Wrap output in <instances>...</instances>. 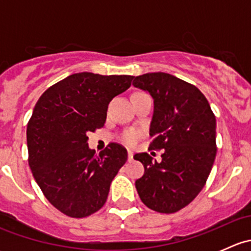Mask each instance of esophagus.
<instances>
[{"mask_svg": "<svg viewBox=\"0 0 251 251\" xmlns=\"http://www.w3.org/2000/svg\"><path fill=\"white\" fill-rule=\"evenodd\" d=\"M127 155H128V160H132L133 159V153L131 151H127Z\"/></svg>", "mask_w": 251, "mask_h": 251, "instance_id": "1", "label": "esophagus"}]
</instances>
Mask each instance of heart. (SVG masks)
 I'll use <instances>...</instances> for the list:
<instances>
[{
	"mask_svg": "<svg viewBox=\"0 0 251 251\" xmlns=\"http://www.w3.org/2000/svg\"><path fill=\"white\" fill-rule=\"evenodd\" d=\"M141 138V132L136 130H126L121 133L120 140L127 147H135L138 140Z\"/></svg>",
	"mask_w": 251,
	"mask_h": 251,
	"instance_id": "b5f03b06",
	"label": "heart"
}]
</instances>
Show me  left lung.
<instances>
[{
	"mask_svg": "<svg viewBox=\"0 0 251 251\" xmlns=\"http://www.w3.org/2000/svg\"><path fill=\"white\" fill-rule=\"evenodd\" d=\"M132 85L154 100L149 148L164 149L161 163L148 153L133 159L144 166L136 189L146 206L161 214L183 209L204 188L216 156V119L192 83L166 73L136 76Z\"/></svg>",
	"mask_w": 251,
	"mask_h": 251,
	"instance_id": "obj_1",
	"label": "left lung"
}]
</instances>
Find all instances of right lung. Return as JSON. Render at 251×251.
<instances>
[{"mask_svg":"<svg viewBox=\"0 0 251 251\" xmlns=\"http://www.w3.org/2000/svg\"><path fill=\"white\" fill-rule=\"evenodd\" d=\"M132 78L77 73L47 88L35 105L26 128L29 166L47 201L67 216L82 219L98 211L127 160L119 143L96 155L87 133L103 127L108 104Z\"/></svg>","mask_w":251,"mask_h":251,"instance_id":"1","label":"right lung"}]
</instances>
